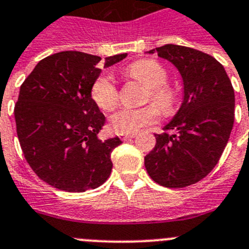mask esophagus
<instances>
[{
  "label": "esophagus",
  "mask_w": 249,
  "mask_h": 249,
  "mask_svg": "<svg viewBox=\"0 0 249 249\" xmlns=\"http://www.w3.org/2000/svg\"><path fill=\"white\" fill-rule=\"evenodd\" d=\"M133 138H135V134H127V135L122 134V135H120V139H122L123 141H126L129 140V139H133Z\"/></svg>",
  "instance_id": "obj_1"
}]
</instances>
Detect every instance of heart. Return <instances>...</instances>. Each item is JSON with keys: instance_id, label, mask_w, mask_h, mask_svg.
<instances>
[{"instance_id": "b5f03b06", "label": "heart", "mask_w": 249, "mask_h": 249, "mask_svg": "<svg viewBox=\"0 0 249 249\" xmlns=\"http://www.w3.org/2000/svg\"><path fill=\"white\" fill-rule=\"evenodd\" d=\"M126 73L147 88L145 102L154 103L165 114L174 110L178 102V93L166 83L169 78L167 71L158 60H138L127 68ZM91 98L103 110L115 108L119 94L113 78L103 74L94 80ZM156 107L147 105L140 109H119L110 116L111 129L118 134H134L142 127L150 126L159 119V110Z\"/></svg>"}]
</instances>
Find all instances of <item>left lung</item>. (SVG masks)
Listing matches in <instances>:
<instances>
[{
	"mask_svg": "<svg viewBox=\"0 0 249 249\" xmlns=\"http://www.w3.org/2000/svg\"><path fill=\"white\" fill-rule=\"evenodd\" d=\"M149 53H158L178 69L183 102L165 133L155 134L156 145L145 156V167L159 185L181 189L202 180L218 162L233 127L234 90L222 64L207 53L178 44Z\"/></svg>",
	"mask_w": 249,
	"mask_h": 249,
	"instance_id": "1",
	"label": "left lung"
}]
</instances>
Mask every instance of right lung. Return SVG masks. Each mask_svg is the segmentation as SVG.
<instances>
[{"mask_svg": "<svg viewBox=\"0 0 249 249\" xmlns=\"http://www.w3.org/2000/svg\"><path fill=\"white\" fill-rule=\"evenodd\" d=\"M126 57L105 58L110 67ZM102 58L77 51L48 55L22 83L15 119L24 159L38 178L58 190L97 189L113 169L118 136L102 141L97 134L105 116L91 98Z\"/></svg>", "mask_w": 249, "mask_h": 249, "instance_id": "right-lung-1", "label": "right lung"}]
</instances>
